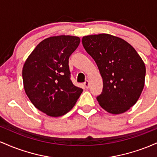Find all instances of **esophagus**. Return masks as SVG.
I'll list each match as a JSON object with an SVG mask.
<instances>
[{"instance_id":"obj_1","label":"esophagus","mask_w":157,"mask_h":157,"mask_svg":"<svg viewBox=\"0 0 157 157\" xmlns=\"http://www.w3.org/2000/svg\"><path fill=\"white\" fill-rule=\"evenodd\" d=\"M84 86L85 88H86V89H89V82L88 80H86V82H84Z\"/></svg>"}]
</instances>
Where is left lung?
I'll list each match as a JSON object with an SVG mask.
<instances>
[{"instance_id": "left-lung-1", "label": "left lung", "mask_w": 157, "mask_h": 157, "mask_svg": "<svg viewBox=\"0 0 157 157\" xmlns=\"http://www.w3.org/2000/svg\"><path fill=\"white\" fill-rule=\"evenodd\" d=\"M82 46L94 60L103 81L97 100L109 113L127 111L137 102L145 85V66L132 46L109 34L84 36Z\"/></svg>"}]
</instances>
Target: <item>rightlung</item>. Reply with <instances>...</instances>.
<instances>
[{"label": "right lung", "instance_id": "right-lung-1", "mask_svg": "<svg viewBox=\"0 0 157 157\" xmlns=\"http://www.w3.org/2000/svg\"><path fill=\"white\" fill-rule=\"evenodd\" d=\"M80 37L54 36L41 41L23 67L25 92L32 103L48 116L60 117L75 106L82 90L70 80L68 59Z\"/></svg>", "mask_w": 157, "mask_h": 157}]
</instances>
